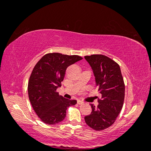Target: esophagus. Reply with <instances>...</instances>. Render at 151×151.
<instances>
[{"label":"esophagus","instance_id":"34e87169","mask_svg":"<svg viewBox=\"0 0 151 151\" xmlns=\"http://www.w3.org/2000/svg\"><path fill=\"white\" fill-rule=\"evenodd\" d=\"M77 103H78V104H83V103H84V102H83V101H82V100H78L77 101Z\"/></svg>","mask_w":151,"mask_h":151}]
</instances>
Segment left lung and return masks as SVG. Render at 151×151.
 Masks as SVG:
<instances>
[{"label": "left lung", "mask_w": 151, "mask_h": 151, "mask_svg": "<svg viewBox=\"0 0 151 151\" xmlns=\"http://www.w3.org/2000/svg\"><path fill=\"white\" fill-rule=\"evenodd\" d=\"M93 70L98 91V106L91 105L92 111L85 116L87 125L96 131L111 126L123 108L125 98V83L119 65L107 56L94 54L85 56Z\"/></svg>", "instance_id": "left-lung-1"}]
</instances>
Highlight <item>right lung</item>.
<instances>
[{"instance_id":"add662e5","label":"right lung","mask_w":151,"mask_h":151,"mask_svg":"<svg viewBox=\"0 0 151 151\" xmlns=\"http://www.w3.org/2000/svg\"><path fill=\"white\" fill-rule=\"evenodd\" d=\"M81 56L47 53L37 63L28 81V92L34 111L42 122L55 125L66 117V110L76 100L59 95L57 89L64 80L66 68L82 60Z\"/></svg>"}]
</instances>
